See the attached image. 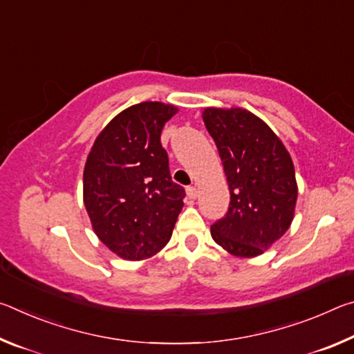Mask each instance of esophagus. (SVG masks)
Returning <instances> with one entry per match:
<instances>
[{
  "instance_id": "34e87169",
  "label": "esophagus",
  "mask_w": 354,
  "mask_h": 354,
  "mask_svg": "<svg viewBox=\"0 0 354 354\" xmlns=\"http://www.w3.org/2000/svg\"><path fill=\"white\" fill-rule=\"evenodd\" d=\"M185 192H187V196L190 200H195L196 196H198V190H196V187H194V185H190Z\"/></svg>"
}]
</instances>
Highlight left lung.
I'll return each mask as SVG.
<instances>
[{"label":"left lung","instance_id":"1","mask_svg":"<svg viewBox=\"0 0 354 354\" xmlns=\"http://www.w3.org/2000/svg\"><path fill=\"white\" fill-rule=\"evenodd\" d=\"M203 122L218 148L231 195L211 236L232 256H259L293 220L298 187L290 154L270 127L247 109L206 107Z\"/></svg>","mask_w":354,"mask_h":354}]
</instances>
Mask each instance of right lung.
<instances>
[{"label":"right lung","mask_w":354,"mask_h":354,"mask_svg":"<svg viewBox=\"0 0 354 354\" xmlns=\"http://www.w3.org/2000/svg\"><path fill=\"white\" fill-rule=\"evenodd\" d=\"M178 109L143 101L113 117L84 167V206L95 234L127 261L154 256L169 243L184 206L160 145L164 124Z\"/></svg>","instance_id":"right-lung-1"}]
</instances>
